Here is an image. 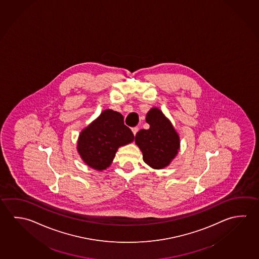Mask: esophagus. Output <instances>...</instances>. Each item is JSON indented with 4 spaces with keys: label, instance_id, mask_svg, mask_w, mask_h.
Listing matches in <instances>:
<instances>
[{
    "label": "esophagus",
    "instance_id": "1",
    "mask_svg": "<svg viewBox=\"0 0 259 259\" xmlns=\"http://www.w3.org/2000/svg\"><path fill=\"white\" fill-rule=\"evenodd\" d=\"M138 130H139V128L137 127V126H136V127H133L132 128V131H133V134L136 136V133L138 132Z\"/></svg>",
    "mask_w": 259,
    "mask_h": 259
}]
</instances>
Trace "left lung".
<instances>
[{"label":"left lung","mask_w":259,"mask_h":259,"mask_svg":"<svg viewBox=\"0 0 259 259\" xmlns=\"http://www.w3.org/2000/svg\"><path fill=\"white\" fill-rule=\"evenodd\" d=\"M149 129H142L136 136L145 163L154 169L167 166L179 150V136L172 123L157 109L150 110L146 115Z\"/></svg>","instance_id":"8db88e82"}]
</instances>
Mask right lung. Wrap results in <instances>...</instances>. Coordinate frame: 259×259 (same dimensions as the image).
I'll return each instance as SVG.
<instances>
[{"instance_id":"add662e5","label":"right lung","mask_w":259,"mask_h":259,"mask_svg":"<svg viewBox=\"0 0 259 259\" xmlns=\"http://www.w3.org/2000/svg\"><path fill=\"white\" fill-rule=\"evenodd\" d=\"M134 138L131 129L123 123V115L105 110L82 130L78 140V152L89 166L104 170L113 162L119 146L127 145Z\"/></svg>"}]
</instances>
